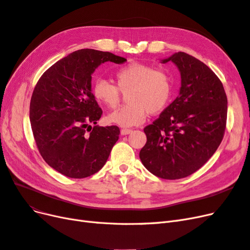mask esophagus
Listing matches in <instances>:
<instances>
[{
  "mask_svg": "<svg viewBox=\"0 0 250 250\" xmlns=\"http://www.w3.org/2000/svg\"><path fill=\"white\" fill-rule=\"evenodd\" d=\"M131 132H132V130L131 129H128V128H123V129H121V134H122V135L129 134Z\"/></svg>",
  "mask_w": 250,
  "mask_h": 250,
  "instance_id": "esophagus-1",
  "label": "esophagus"
}]
</instances>
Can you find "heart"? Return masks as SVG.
Masks as SVG:
<instances>
[{
	"instance_id": "1",
	"label": "heart",
	"mask_w": 250,
	"mask_h": 250,
	"mask_svg": "<svg viewBox=\"0 0 250 250\" xmlns=\"http://www.w3.org/2000/svg\"><path fill=\"white\" fill-rule=\"evenodd\" d=\"M115 84L99 79L94 83L95 99L108 108L115 109L126 94L128 104L110 113L107 120L121 127H132L145 121L148 112L158 113L170 102L173 78L162 66L132 62L118 69L113 74Z\"/></svg>"
}]
</instances>
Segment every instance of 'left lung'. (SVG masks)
<instances>
[{"instance_id":"obj_1","label":"left lung","mask_w":250,"mask_h":250,"mask_svg":"<svg viewBox=\"0 0 250 250\" xmlns=\"http://www.w3.org/2000/svg\"><path fill=\"white\" fill-rule=\"evenodd\" d=\"M178 67L179 95L152 124L144 128L147 142L140 158L163 179H179L199 170L224 137L228 97L222 82L199 59L178 52L164 59Z\"/></svg>"}]
</instances>
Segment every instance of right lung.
<instances>
[{
    "instance_id": "obj_1",
    "label": "right lung",
    "mask_w": 250,
    "mask_h": 250,
    "mask_svg": "<svg viewBox=\"0 0 250 250\" xmlns=\"http://www.w3.org/2000/svg\"><path fill=\"white\" fill-rule=\"evenodd\" d=\"M105 62L123 63L126 58L93 49L75 51L50 66L32 93L30 123L37 149L50 167L66 177L97 173L119 140L118 126L96 125L102 109L90 81Z\"/></svg>"
}]
</instances>
